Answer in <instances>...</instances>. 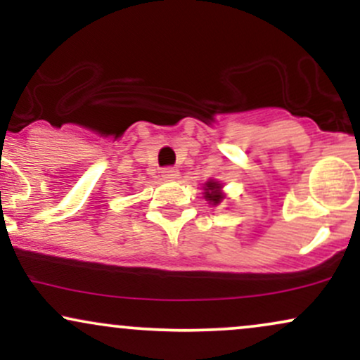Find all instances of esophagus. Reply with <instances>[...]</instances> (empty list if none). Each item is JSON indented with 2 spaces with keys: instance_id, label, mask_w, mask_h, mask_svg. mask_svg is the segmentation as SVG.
<instances>
[{
  "instance_id": "esophagus-1",
  "label": "esophagus",
  "mask_w": 360,
  "mask_h": 360,
  "mask_svg": "<svg viewBox=\"0 0 360 360\" xmlns=\"http://www.w3.org/2000/svg\"><path fill=\"white\" fill-rule=\"evenodd\" d=\"M162 177L169 181L177 179V177H179V172H177V169H174V167H166V169H162Z\"/></svg>"
}]
</instances>
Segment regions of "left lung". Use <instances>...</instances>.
Segmentation results:
<instances>
[{"label": "left lung", "mask_w": 360, "mask_h": 360, "mask_svg": "<svg viewBox=\"0 0 360 360\" xmlns=\"http://www.w3.org/2000/svg\"><path fill=\"white\" fill-rule=\"evenodd\" d=\"M221 188H223V184L221 183H218V181H214V179H210V181H206L205 183V200L208 201L210 205H213V206H217V205H220L221 201H223V198H225V194H223V191H221Z\"/></svg>", "instance_id": "left-lung-1"}]
</instances>
